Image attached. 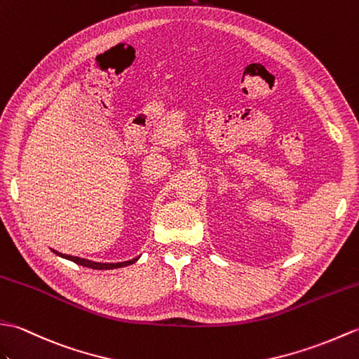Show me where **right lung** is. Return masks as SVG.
Masks as SVG:
<instances>
[{
  "mask_svg": "<svg viewBox=\"0 0 359 359\" xmlns=\"http://www.w3.org/2000/svg\"><path fill=\"white\" fill-rule=\"evenodd\" d=\"M57 255H60V257L62 258H67L70 261L76 262V264L83 266V267H89V269H95V270H110V269H118V267H124V266H130L133 264L135 261H137L138 258H133L130 261H124V262H116V264H114V262H110V264H106V262H93V261H89V259H83V258H78V257H70V255H62V253H58L55 252Z\"/></svg>",
  "mask_w": 359,
  "mask_h": 359,
  "instance_id": "obj_1",
  "label": "right lung"
}]
</instances>
